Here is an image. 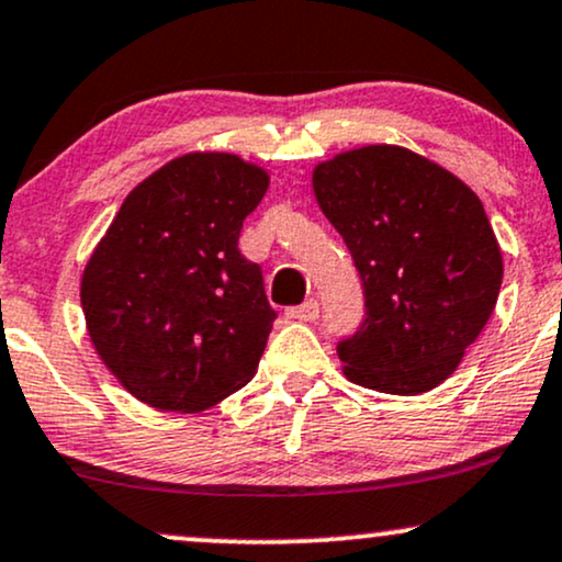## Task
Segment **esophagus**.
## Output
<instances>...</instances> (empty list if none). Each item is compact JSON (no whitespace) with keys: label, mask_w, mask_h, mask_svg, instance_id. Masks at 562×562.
Instances as JSON below:
<instances>
[{"label":"esophagus","mask_w":562,"mask_h":562,"mask_svg":"<svg viewBox=\"0 0 562 562\" xmlns=\"http://www.w3.org/2000/svg\"><path fill=\"white\" fill-rule=\"evenodd\" d=\"M288 319H299V322H314V319H319V303L311 299V301H306V303H301V306L288 308Z\"/></svg>","instance_id":"esophagus-1"}]
</instances>
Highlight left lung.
<instances>
[{"label":"left lung","mask_w":562,"mask_h":562,"mask_svg":"<svg viewBox=\"0 0 562 562\" xmlns=\"http://www.w3.org/2000/svg\"><path fill=\"white\" fill-rule=\"evenodd\" d=\"M314 193L361 277L363 322L337 342L361 387L418 395L458 369L492 316L503 256L479 195L401 146L322 161Z\"/></svg>","instance_id":"obj_1"}]
</instances>
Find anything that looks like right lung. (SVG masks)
Instances as JSON below:
<instances>
[{
    "instance_id": "right-lung-1",
    "label": "right lung",
    "mask_w": 562,
    "mask_h": 562,
    "mask_svg": "<svg viewBox=\"0 0 562 562\" xmlns=\"http://www.w3.org/2000/svg\"><path fill=\"white\" fill-rule=\"evenodd\" d=\"M267 188L233 154H186L133 188L88 259V335L140 403L195 414L251 382L277 311L238 238Z\"/></svg>"
}]
</instances>
